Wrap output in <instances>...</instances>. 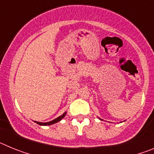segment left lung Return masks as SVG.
Returning <instances> with one entry per match:
<instances>
[{"label": "left lung", "mask_w": 154, "mask_h": 154, "mask_svg": "<svg viewBox=\"0 0 154 154\" xmlns=\"http://www.w3.org/2000/svg\"><path fill=\"white\" fill-rule=\"evenodd\" d=\"M101 120H102V119H101Z\"/></svg>", "instance_id": "left-lung-1"}]
</instances>
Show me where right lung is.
<instances>
[{"instance_id":"right-lung-1","label":"right lung","mask_w":154,"mask_h":154,"mask_svg":"<svg viewBox=\"0 0 154 154\" xmlns=\"http://www.w3.org/2000/svg\"><path fill=\"white\" fill-rule=\"evenodd\" d=\"M65 115H66V112H64V113L62 114V116H60L57 117L56 119H53V120L50 121V122H47V123H41V122H37V121H35V122L37 124L40 125V126H49V125H52L54 124V123H58V122H59V121L62 120V119H63V118L65 117Z\"/></svg>"}]
</instances>
